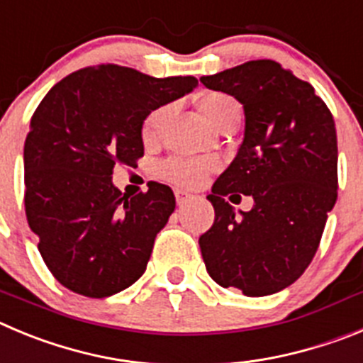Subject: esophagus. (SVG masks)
<instances>
[{
    "instance_id": "34e87169",
    "label": "esophagus",
    "mask_w": 363,
    "mask_h": 363,
    "mask_svg": "<svg viewBox=\"0 0 363 363\" xmlns=\"http://www.w3.org/2000/svg\"><path fill=\"white\" fill-rule=\"evenodd\" d=\"M175 199H177V204L182 206L189 201V199H194V195L189 194V191H184V189H175Z\"/></svg>"
}]
</instances>
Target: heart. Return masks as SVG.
Instances as JSON below:
<instances>
[{
	"label": "heart",
	"mask_w": 363,
	"mask_h": 363,
	"mask_svg": "<svg viewBox=\"0 0 363 363\" xmlns=\"http://www.w3.org/2000/svg\"><path fill=\"white\" fill-rule=\"evenodd\" d=\"M199 112L213 128L222 130L224 126L237 125L240 119V104L237 99L224 92H206L197 103ZM166 108H155L145 117L141 126V135L146 143L153 141L157 135L161 123L164 119ZM215 164L204 159L194 157H169L159 164V175L168 182L186 188H199L210 177Z\"/></svg>",
	"instance_id": "b5f03b06"
}]
</instances>
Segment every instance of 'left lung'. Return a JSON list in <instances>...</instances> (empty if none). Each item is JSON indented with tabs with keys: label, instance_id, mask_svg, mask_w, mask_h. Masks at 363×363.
Returning <instances> with one entry per match:
<instances>
[{
	"label": "left lung",
	"instance_id": "1",
	"mask_svg": "<svg viewBox=\"0 0 363 363\" xmlns=\"http://www.w3.org/2000/svg\"><path fill=\"white\" fill-rule=\"evenodd\" d=\"M233 96L246 116L237 157L211 188L215 222L201 235L211 279L246 296L291 286L311 264L338 195V146L333 113L315 88L271 60L201 77ZM251 194L250 212L223 201Z\"/></svg>",
	"mask_w": 363,
	"mask_h": 363
}]
</instances>
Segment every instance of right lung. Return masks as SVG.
Returning <instances> with one entry per match:
<instances>
[{
    "label": "right lung",
    "mask_w": 363,
    "mask_h": 363,
    "mask_svg": "<svg viewBox=\"0 0 363 363\" xmlns=\"http://www.w3.org/2000/svg\"><path fill=\"white\" fill-rule=\"evenodd\" d=\"M197 84L194 76L159 79L106 63L72 72L39 103L23 153L25 213L67 289L104 298L145 273L175 210L174 191L150 182L130 197L112 184V172L145 155V117Z\"/></svg>",
    "instance_id": "right-lung-1"
}]
</instances>
